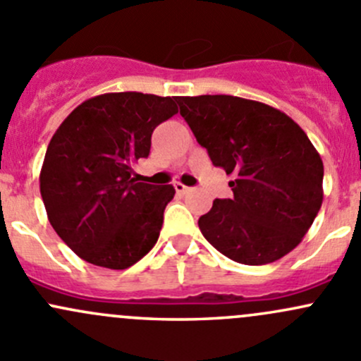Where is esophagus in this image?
I'll return each instance as SVG.
<instances>
[{"label":"esophagus","instance_id":"34e87169","mask_svg":"<svg viewBox=\"0 0 361 361\" xmlns=\"http://www.w3.org/2000/svg\"><path fill=\"white\" fill-rule=\"evenodd\" d=\"M174 190H176L178 194L185 195V194H188V192H190L192 188H190V187H185L183 183H174Z\"/></svg>","mask_w":361,"mask_h":361}]
</instances>
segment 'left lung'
I'll use <instances>...</instances> for the list:
<instances>
[{
	"label": "left lung",
	"mask_w": 361,
	"mask_h": 361,
	"mask_svg": "<svg viewBox=\"0 0 361 361\" xmlns=\"http://www.w3.org/2000/svg\"><path fill=\"white\" fill-rule=\"evenodd\" d=\"M211 162L232 174L234 197L214 199L202 235L245 265L297 248L323 202V162L307 134L269 104L235 96L176 97Z\"/></svg>",
	"instance_id": "1"
}]
</instances>
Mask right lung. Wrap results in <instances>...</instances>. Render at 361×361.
I'll list each match as a JSON object with an SVG mask.
<instances>
[{
  "label": "right lung",
  "mask_w": 361,
  "mask_h": 361,
  "mask_svg": "<svg viewBox=\"0 0 361 361\" xmlns=\"http://www.w3.org/2000/svg\"><path fill=\"white\" fill-rule=\"evenodd\" d=\"M176 113L173 97L110 92L83 101L56 130L39 192L50 225L80 258L120 271L155 246L174 187L140 181L133 166Z\"/></svg>",
  "instance_id": "1"
}]
</instances>
